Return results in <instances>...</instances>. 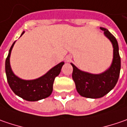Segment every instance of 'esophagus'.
Wrapping results in <instances>:
<instances>
[{"label":"esophagus","mask_w":127,"mask_h":127,"mask_svg":"<svg viewBox=\"0 0 127 127\" xmlns=\"http://www.w3.org/2000/svg\"><path fill=\"white\" fill-rule=\"evenodd\" d=\"M71 56H67L66 58V61H67V62H68V61H71Z\"/></svg>","instance_id":"obj_1"}]
</instances>
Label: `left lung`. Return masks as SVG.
I'll list each match as a JSON object with an SVG mask.
<instances>
[{
	"instance_id": "obj_1",
	"label": "left lung",
	"mask_w": 127,
	"mask_h": 127,
	"mask_svg": "<svg viewBox=\"0 0 127 127\" xmlns=\"http://www.w3.org/2000/svg\"><path fill=\"white\" fill-rule=\"evenodd\" d=\"M105 36L110 40L113 46V59L110 67L99 74H93L78 69L74 64L72 78L76 84L78 93L88 98H100L107 95L117 84L121 69V59L119 54L117 41L107 29L100 27Z\"/></svg>"
}]
</instances>
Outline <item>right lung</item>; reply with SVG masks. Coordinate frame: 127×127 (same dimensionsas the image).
Instances as JSON below:
<instances>
[{
    "mask_svg": "<svg viewBox=\"0 0 127 127\" xmlns=\"http://www.w3.org/2000/svg\"><path fill=\"white\" fill-rule=\"evenodd\" d=\"M24 32H22L21 36L24 34ZM15 43V42H14L10 47L5 60V73L7 76V83L11 90L15 95L27 101L34 102L48 97L53 91L54 79L60 73L64 62L62 61L59 63L51 68L44 76L38 78L34 80H23L15 75L10 64L11 51Z\"/></svg>",
    "mask_w": 127,
    "mask_h": 127,
    "instance_id": "obj_1",
    "label": "right lung"
}]
</instances>
